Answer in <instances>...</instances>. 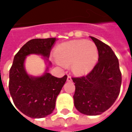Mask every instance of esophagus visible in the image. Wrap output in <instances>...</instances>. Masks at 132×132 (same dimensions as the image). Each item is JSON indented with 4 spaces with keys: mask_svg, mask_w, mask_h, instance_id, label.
<instances>
[{
    "mask_svg": "<svg viewBox=\"0 0 132 132\" xmlns=\"http://www.w3.org/2000/svg\"><path fill=\"white\" fill-rule=\"evenodd\" d=\"M71 80H72V79H71V76H68V77H67V81H68V82H71Z\"/></svg>",
    "mask_w": 132,
    "mask_h": 132,
    "instance_id": "obj_1",
    "label": "esophagus"
}]
</instances>
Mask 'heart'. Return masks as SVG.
Here are the masks:
<instances>
[{
	"label": "heart",
	"instance_id": "b5f03b06",
	"mask_svg": "<svg viewBox=\"0 0 132 132\" xmlns=\"http://www.w3.org/2000/svg\"><path fill=\"white\" fill-rule=\"evenodd\" d=\"M56 56L59 65L71 63L73 72L85 74L95 66L98 59V50L91 40H71L59 45L56 49Z\"/></svg>",
	"mask_w": 132,
	"mask_h": 132
}]
</instances>
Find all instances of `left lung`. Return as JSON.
I'll return each mask as SVG.
<instances>
[{
  "label": "left lung",
  "instance_id": "8db88e82",
  "mask_svg": "<svg viewBox=\"0 0 132 132\" xmlns=\"http://www.w3.org/2000/svg\"><path fill=\"white\" fill-rule=\"evenodd\" d=\"M90 38L98 50V63L87 76L72 78L76 86L74 105L82 114L97 116L107 111L118 98L122 74L112 49L96 38Z\"/></svg>",
  "mask_w": 132,
  "mask_h": 132
}]
</instances>
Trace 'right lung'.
Returning a JSON list of instances; mask_svg holds the SVG:
<instances>
[{
  "instance_id": "add662e5",
  "label": "right lung",
  "mask_w": 132,
  "mask_h": 132,
  "mask_svg": "<svg viewBox=\"0 0 132 132\" xmlns=\"http://www.w3.org/2000/svg\"><path fill=\"white\" fill-rule=\"evenodd\" d=\"M56 40L55 38L32 39L14 57L10 70L9 90L15 106L29 118H45L53 112L56 97L66 82L67 76L54 77L47 72L48 67L43 76H29L24 68L25 59L31 54L49 57ZM49 65H51L50 62Z\"/></svg>"
}]
</instances>
